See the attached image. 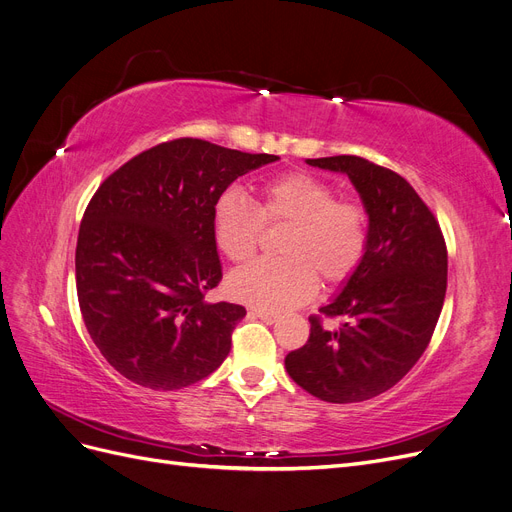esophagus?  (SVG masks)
<instances>
[{"label":"esophagus","instance_id":"obj_1","mask_svg":"<svg viewBox=\"0 0 512 512\" xmlns=\"http://www.w3.org/2000/svg\"><path fill=\"white\" fill-rule=\"evenodd\" d=\"M250 317L260 319V321L269 323V325H273V323L279 319L275 313H271V311H264V309H250Z\"/></svg>","mask_w":512,"mask_h":512}]
</instances>
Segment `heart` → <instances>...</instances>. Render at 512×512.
Here are the masks:
<instances>
[{
  "label": "heart",
  "mask_w": 512,
  "mask_h": 512,
  "mask_svg": "<svg viewBox=\"0 0 512 512\" xmlns=\"http://www.w3.org/2000/svg\"><path fill=\"white\" fill-rule=\"evenodd\" d=\"M334 189L306 172L281 174L260 191L254 203L239 189L222 191L212 206L216 248L233 262L250 260L262 222L290 224L283 260H258L229 279L231 294L264 311H285L311 300L319 279H349L367 248V218L349 199H334Z\"/></svg>",
  "instance_id": "b5f03b06"
}]
</instances>
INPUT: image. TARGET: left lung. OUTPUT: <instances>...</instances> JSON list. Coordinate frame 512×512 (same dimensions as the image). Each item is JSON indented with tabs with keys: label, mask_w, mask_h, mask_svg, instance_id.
Listing matches in <instances>:
<instances>
[{
	"label": "left lung",
	"mask_w": 512,
	"mask_h": 512,
	"mask_svg": "<svg viewBox=\"0 0 512 512\" xmlns=\"http://www.w3.org/2000/svg\"><path fill=\"white\" fill-rule=\"evenodd\" d=\"M306 163L349 176L367 214V248L319 309L340 327L311 317V336L285 370L321 401L359 403L393 388L426 351L443 309L447 250L433 212L393 170L355 155Z\"/></svg>",
	"instance_id": "left-lung-1"
}]
</instances>
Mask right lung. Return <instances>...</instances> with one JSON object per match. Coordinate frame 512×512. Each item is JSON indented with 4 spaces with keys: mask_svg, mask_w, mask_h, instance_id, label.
I'll use <instances>...</instances> for the list:
<instances>
[{
    "mask_svg": "<svg viewBox=\"0 0 512 512\" xmlns=\"http://www.w3.org/2000/svg\"><path fill=\"white\" fill-rule=\"evenodd\" d=\"M277 159L178 138L98 187L77 237V298L90 338L121 376L176 391L227 359L245 309L203 298L222 279L212 206L233 180Z\"/></svg>",
    "mask_w": 512,
    "mask_h": 512,
    "instance_id": "right-lung-1",
    "label": "right lung"
}]
</instances>
